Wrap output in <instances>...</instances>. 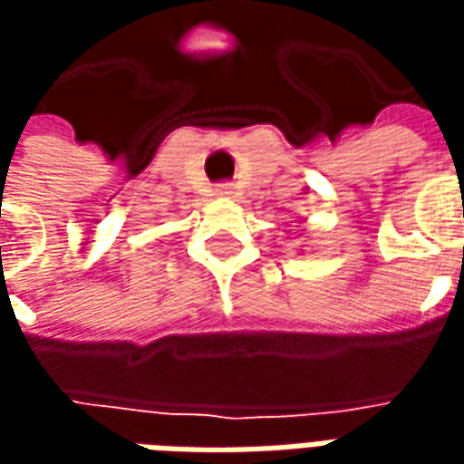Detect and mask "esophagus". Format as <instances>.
<instances>
[{
  "mask_svg": "<svg viewBox=\"0 0 464 464\" xmlns=\"http://www.w3.org/2000/svg\"><path fill=\"white\" fill-rule=\"evenodd\" d=\"M231 193H233L231 183H218V186H216V196H221V198H231Z\"/></svg>",
  "mask_w": 464,
  "mask_h": 464,
  "instance_id": "obj_1",
  "label": "esophagus"
}]
</instances>
